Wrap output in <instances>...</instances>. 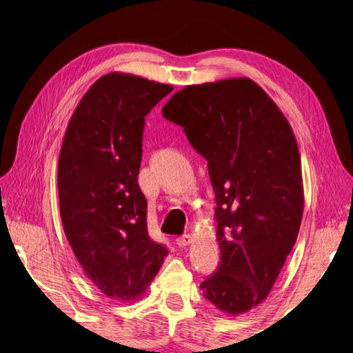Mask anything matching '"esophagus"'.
<instances>
[{
    "label": "esophagus",
    "mask_w": 353,
    "mask_h": 353,
    "mask_svg": "<svg viewBox=\"0 0 353 353\" xmlns=\"http://www.w3.org/2000/svg\"><path fill=\"white\" fill-rule=\"evenodd\" d=\"M190 243H191V235L190 234H185L182 236H177L176 238V244L179 247H185V245H188Z\"/></svg>",
    "instance_id": "esophagus-1"
}]
</instances>
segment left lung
<instances>
[{
  "label": "left lung",
  "instance_id": "1",
  "mask_svg": "<svg viewBox=\"0 0 353 353\" xmlns=\"http://www.w3.org/2000/svg\"><path fill=\"white\" fill-rule=\"evenodd\" d=\"M208 161L220 265L200 288L229 316L265 301L294 247L303 215L294 133L267 92L247 77L185 86L162 108Z\"/></svg>",
  "mask_w": 353,
  "mask_h": 353
}]
</instances>
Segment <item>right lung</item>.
I'll return each instance as SVG.
<instances>
[{
	"label": "right lung",
	"mask_w": 353,
	"mask_h": 353,
	"mask_svg": "<svg viewBox=\"0 0 353 353\" xmlns=\"http://www.w3.org/2000/svg\"><path fill=\"white\" fill-rule=\"evenodd\" d=\"M171 91L132 74L100 77L74 110L59 154L65 235L85 274L115 301L142 297L168 254L148 235L138 172L145 117Z\"/></svg>",
	"instance_id": "1"
}]
</instances>
